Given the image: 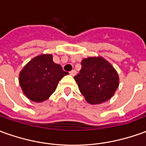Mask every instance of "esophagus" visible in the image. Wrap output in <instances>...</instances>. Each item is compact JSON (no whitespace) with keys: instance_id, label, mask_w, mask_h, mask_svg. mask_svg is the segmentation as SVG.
<instances>
[{"instance_id":"1","label":"esophagus","mask_w":146,"mask_h":146,"mask_svg":"<svg viewBox=\"0 0 146 146\" xmlns=\"http://www.w3.org/2000/svg\"><path fill=\"white\" fill-rule=\"evenodd\" d=\"M70 75H71V76H75V75H76V71H75V70H72L71 71H70Z\"/></svg>"}]
</instances>
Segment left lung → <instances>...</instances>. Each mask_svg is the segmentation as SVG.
Here are the masks:
<instances>
[{"mask_svg":"<svg viewBox=\"0 0 146 146\" xmlns=\"http://www.w3.org/2000/svg\"><path fill=\"white\" fill-rule=\"evenodd\" d=\"M81 65L74 79L86 102L100 104L109 100L119 85V77L113 66L100 56L83 59Z\"/></svg>","mask_w":146,"mask_h":146,"instance_id":"1","label":"left lung"}]
</instances>
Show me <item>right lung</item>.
I'll return each instance as SVG.
<instances>
[{
	"label": "right lung",
	"mask_w": 146,
	"mask_h": 146,
	"mask_svg": "<svg viewBox=\"0 0 146 146\" xmlns=\"http://www.w3.org/2000/svg\"><path fill=\"white\" fill-rule=\"evenodd\" d=\"M68 72L52 60V55L43 54L31 60L21 70L19 83L23 93L30 100L41 102L56 90L60 80Z\"/></svg>",
	"instance_id": "add662e5"
}]
</instances>
